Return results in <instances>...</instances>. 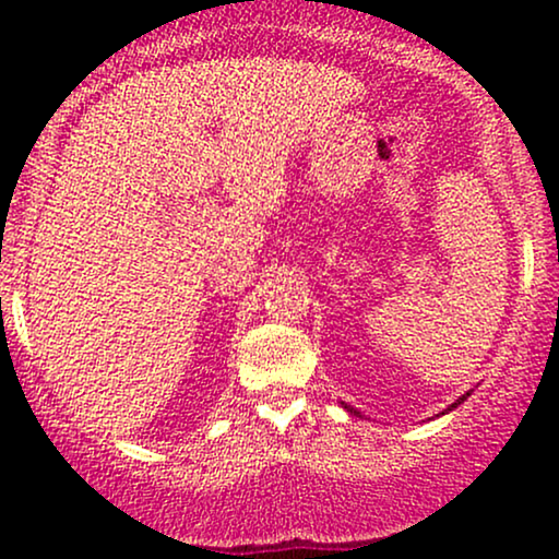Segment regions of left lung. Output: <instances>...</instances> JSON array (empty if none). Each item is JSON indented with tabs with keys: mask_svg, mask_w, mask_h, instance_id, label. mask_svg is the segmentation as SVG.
I'll list each match as a JSON object with an SVG mask.
<instances>
[{
	"mask_svg": "<svg viewBox=\"0 0 559 559\" xmlns=\"http://www.w3.org/2000/svg\"><path fill=\"white\" fill-rule=\"evenodd\" d=\"M471 392H473V389H471ZM471 392H465L463 396H457V400H455L453 404H450V407H448V409H442V412H440V415H448V412H453V409L457 407V404H463L465 400H468V396H471ZM341 404H343V409H346V412H350V415L361 417V412H358V409H354V407H350V404H346V402H341ZM440 415H438V417H440Z\"/></svg>",
	"mask_w": 559,
	"mask_h": 559,
	"instance_id": "obj_1",
	"label": "left lung"
}]
</instances>
